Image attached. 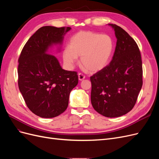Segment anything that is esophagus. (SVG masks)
<instances>
[{
	"instance_id": "1",
	"label": "esophagus",
	"mask_w": 159,
	"mask_h": 159,
	"mask_svg": "<svg viewBox=\"0 0 159 159\" xmlns=\"http://www.w3.org/2000/svg\"><path fill=\"white\" fill-rule=\"evenodd\" d=\"M85 78V75H84L82 73H79V74H78V78H79V80H80V81L84 80Z\"/></svg>"
}]
</instances>
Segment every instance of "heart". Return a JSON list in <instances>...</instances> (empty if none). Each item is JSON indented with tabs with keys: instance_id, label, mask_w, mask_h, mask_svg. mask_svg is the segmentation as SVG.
Segmentation results:
<instances>
[{
	"instance_id": "b5f03b06",
	"label": "heart",
	"mask_w": 159,
	"mask_h": 159,
	"mask_svg": "<svg viewBox=\"0 0 159 159\" xmlns=\"http://www.w3.org/2000/svg\"><path fill=\"white\" fill-rule=\"evenodd\" d=\"M114 49L113 38L107 34L91 31H81L71 37L70 45L64 47L62 57L66 66L71 68L81 56V64L89 71L104 68Z\"/></svg>"
}]
</instances>
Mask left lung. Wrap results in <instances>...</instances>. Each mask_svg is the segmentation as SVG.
Returning a JSON list of instances; mask_svg holds the SVG:
<instances>
[{"instance_id":"left-lung-1","label":"left lung","mask_w":159,"mask_h":159,"mask_svg":"<svg viewBox=\"0 0 159 159\" xmlns=\"http://www.w3.org/2000/svg\"><path fill=\"white\" fill-rule=\"evenodd\" d=\"M109 25L117 39L114 54L109 64L90 80L93 109L111 118L122 116L134 107L143 85V66L136 42L122 28Z\"/></svg>"}]
</instances>
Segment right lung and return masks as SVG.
I'll list each match as a JSON object with an SVG mask.
<instances>
[{"mask_svg": "<svg viewBox=\"0 0 159 159\" xmlns=\"http://www.w3.org/2000/svg\"><path fill=\"white\" fill-rule=\"evenodd\" d=\"M70 29L50 26L39 28L19 56V89L28 109L40 117L53 118L64 113L71 91L78 84L76 71L63 70L56 57L47 53L52 44H61Z\"/></svg>", "mask_w": 159, "mask_h": 159, "instance_id": "1", "label": "right lung"}]
</instances>
